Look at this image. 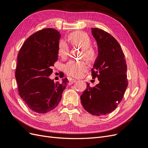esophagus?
Returning a JSON list of instances; mask_svg holds the SVG:
<instances>
[{
	"instance_id": "obj_1",
	"label": "esophagus",
	"mask_w": 148,
	"mask_h": 148,
	"mask_svg": "<svg viewBox=\"0 0 148 148\" xmlns=\"http://www.w3.org/2000/svg\"><path fill=\"white\" fill-rule=\"evenodd\" d=\"M75 82H77V80H76V79H70V80H69V84L71 85V84H72L73 83H74Z\"/></svg>"
}]
</instances>
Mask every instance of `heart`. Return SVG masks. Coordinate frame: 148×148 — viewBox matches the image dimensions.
Wrapping results in <instances>:
<instances>
[{
  "mask_svg": "<svg viewBox=\"0 0 148 148\" xmlns=\"http://www.w3.org/2000/svg\"><path fill=\"white\" fill-rule=\"evenodd\" d=\"M69 40L74 46L82 48L81 57L88 61H92L96 59V52L91 46V40L89 36L83 31H75L71 33ZM69 48L66 42L62 40L58 46V53L62 59H66L69 55ZM88 69L87 64L84 61L69 62L65 66L66 74L70 77L79 78Z\"/></svg>",
  "mask_w": 148,
  "mask_h": 148,
  "instance_id": "1",
  "label": "heart"
}]
</instances>
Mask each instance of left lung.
<instances>
[{"mask_svg":"<svg viewBox=\"0 0 148 148\" xmlns=\"http://www.w3.org/2000/svg\"><path fill=\"white\" fill-rule=\"evenodd\" d=\"M91 32L98 47L91 73L99 83L93 88L87 83L80 99L89 114L102 116L112 112L122 101L128 86L127 66L122 47L112 36L96 28Z\"/></svg>","mask_w":148,"mask_h":148,"instance_id":"8db88e82","label":"left lung"}]
</instances>
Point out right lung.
<instances>
[{"instance_id": "1", "label": "right lung", "mask_w": 148, "mask_h": 148, "mask_svg": "<svg viewBox=\"0 0 148 148\" xmlns=\"http://www.w3.org/2000/svg\"><path fill=\"white\" fill-rule=\"evenodd\" d=\"M61 34L56 29L46 28L26 40L17 57L15 78L19 95L30 109L45 114L59 104L69 81L53 82L49 78L58 59Z\"/></svg>"}]
</instances>
